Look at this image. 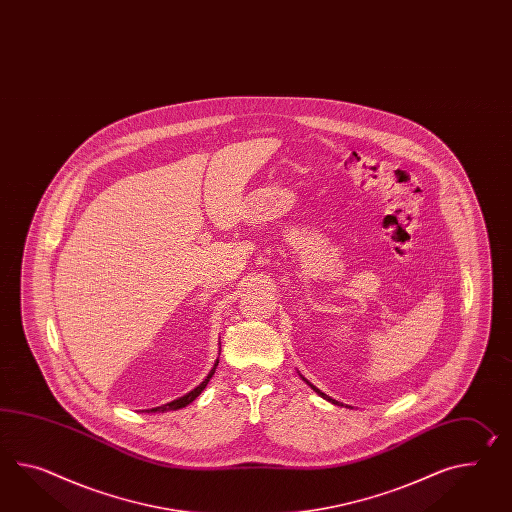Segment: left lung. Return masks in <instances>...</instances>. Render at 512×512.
Instances as JSON below:
<instances>
[{
	"instance_id": "1",
	"label": "left lung",
	"mask_w": 512,
	"mask_h": 512,
	"mask_svg": "<svg viewBox=\"0 0 512 512\" xmlns=\"http://www.w3.org/2000/svg\"><path fill=\"white\" fill-rule=\"evenodd\" d=\"M303 381H305V383H307V385H309V387H311L312 390H314V392L318 394V396H322V398L327 399V401H331L333 405H338V407H342V403H340V401H337V399L329 398V396H327V394H324L322 390H318V388L314 387V385H311V383H309V381H307L305 377H303Z\"/></svg>"
}]
</instances>
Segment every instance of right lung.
I'll return each mask as SVG.
<instances>
[{
    "label": "right lung",
    "instance_id": "obj_1",
    "mask_svg": "<svg viewBox=\"0 0 512 512\" xmlns=\"http://www.w3.org/2000/svg\"><path fill=\"white\" fill-rule=\"evenodd\" d=\"M216 366H218V361L214 362V366H212L211 372L209 375L201 381L198 387L194 388V390H190L188 394L185 396H181V398L174 399V401H170V403H166V405H161V407H155V409H146L148 412H164V411H177V409H183V407H187L188 403H192L194 399L200 396L201 392H203V388L207 387V383L211 381L212 375H214V370H216Z\"/></svg>",
    "mask_w": 512,
    "mask_h": 512
}]
</instances>
